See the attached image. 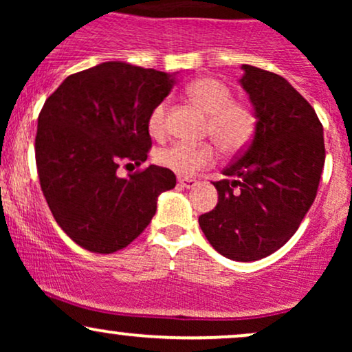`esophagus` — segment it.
<instances>
[{
    "instance_id": "1",
    "label": "esophagus",
    "mask_w": 352,
    "mask_h": 352,
    "mask_svg": "<svg viewBox=\"0 0 352 352\" xmlns=\"http://www.w3.org/2000/svg\"><path fill=\"white\" fill-rule=\"evenodd\" d=\"M179 184H180V187H184V188H193L197 184H199V182H197L195 179H188V177H180Z\"/></svg>"
}]
</instances>
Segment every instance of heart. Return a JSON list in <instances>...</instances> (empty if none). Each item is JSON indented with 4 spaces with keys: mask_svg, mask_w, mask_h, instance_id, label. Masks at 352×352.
Here are the masks:
<instances>
[{
    "mask_svg": "<svg viewBox=\"0 0 352 352\" xmlns=\"http://www.w3.org/2000/svg\"><path fill=\"white\" fill-rule=\"evenodd\" d=\"M190 102L208 114L207 134L212 135L221 152L236 153L245 148L256 131V114L248 104L233 100L232 91L213 78H199L185 87ZM165 104H159L148 117V134L160 139L165 134ZM212 144H173L157 152L159 165L179 175H192L215 162Z\"/></svg>",
    "mask_w": 352,
    "mask_h": 352,
    "instance_id": "obj_1",
    "label": "heart"
}]
</instances>
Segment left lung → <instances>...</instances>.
Returning a JSON list of instances; mask_svg holds the SVG:
<instances>
[{
  "mask_svg": "<svg viewBox=\"0 0 352 352\" xmlns=\"http://www.w3.org/2000/svg\"><path fill=\"white\" fill-rule=\"evenodd\" d=\"M238 80L248 94L256 131L248 147L213 182L218 204L199 217L218 253L256 261L296 233L324 167V137L316 112L281 76L243 64Z\"/></svg>",
  "mask_w": 352,
  "mask_h": 352,
  "instance_id": "left-lung-1",
  "label": "left lung"
}]
</instances>
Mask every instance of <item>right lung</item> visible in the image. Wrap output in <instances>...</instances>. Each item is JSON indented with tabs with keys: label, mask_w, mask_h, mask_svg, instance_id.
<instances>
[{
	"label": "right lung",
	"mask_w": 352,
	"mask_h": 352,
	"mask_svg": "<svg viewBox=\"0 0 352 352\" xmlns=\"http://www.w3.org/2000/svg\"><path fill=\"white\" fill-rule=\"evenodd\" d=\"M173 84L175 72L109 60L67 76L44 102L34 144L41 190L59 227L89 252L125 248L175 187V173L157 165L117 173L120 162L147 160L148 117Z\"/></svg>",
	"instance_id": "obj_1"
}]
</instances>
